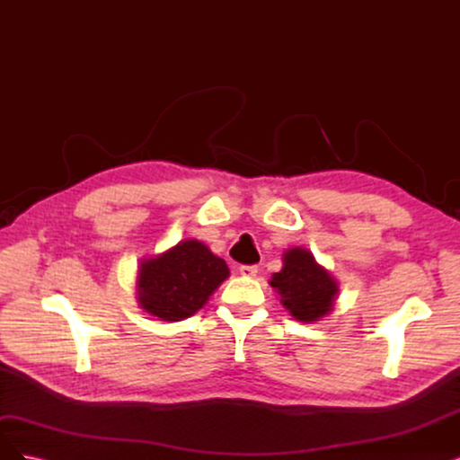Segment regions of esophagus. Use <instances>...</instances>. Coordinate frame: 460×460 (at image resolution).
<instances>
[{
    "mask_svg": "<svg viewBox=\"0 0 460 460\" xmlns=\"http://www.w3.org/2000/svg\"><path fill=\"white\" fill-rule=\"evenodd\" d=\"M240 272H242L243 276H249V278H252V276H255V274L259 272V267H257V264H242V267H240Z\"/></svg>",
    "mask_w": 460,
    "mask_h": 460,
    "instance_id": "34e87169",
    "label": "esophagus"
}]
</instances>
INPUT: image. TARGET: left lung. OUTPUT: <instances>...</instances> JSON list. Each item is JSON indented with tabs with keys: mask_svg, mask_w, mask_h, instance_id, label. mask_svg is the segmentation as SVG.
<instances>
[{
	"mask_svg": "<svg viewBox=\"0 0 460 460\" xmlns=\"http://www.w3.org/2000/svg\"><path fill=\"white\" fill-rule=\"evenodd\" d=\"M270 286L282 296L284 307L301 323H313L332 311L338 286L320 269L307 249H289L284 255V269L274 272Z\"/></svg>",
	"mask_w": 460,
	"mask_h": 460,
	"instance_id": "1",
	"label": "left lung"
}]
</instances>
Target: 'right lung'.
<instances>
[{
    "label": "right lung",
    "mask_w": 460,
    "mask_h": 460,
    "mask_svg": "<svg viewBox=\"0 0 460 460\" xmlns=\"http://www.w3.org/2000/svg\"><path fill=\"white\" fill-rule=\"evenodd\" d=\"M230 274L226 262L198 240L144 261L137 274V301L161 320H182L199 311Z\"/></svg>",
    "instance_id": "1"
}]
</instances>
